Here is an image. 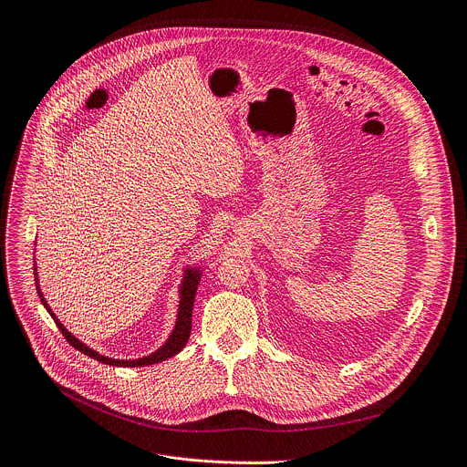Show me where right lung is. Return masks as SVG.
<instances>
[{
	"label": "right lung",
	"mask_w": 467,
	"mask_h": 467,
	"mask_svg": "<svg viewBox=\"0 0 467 467\" xmlns=\"http://www.w3.org/2000/svg\"><path fill=\"white\" fill-rule=\"evenodd\" d=\"M35 275H36V268H35ZM199 279H201V274L197 270H186V277H184V283L181 286V306H179V318H177V326L171 333V337L167 338V343L156 350L154 354L147 356V358H140V359H132V361H122V359H109L106 356H100L99 352L91 350L89 347H86L83 343H79L78 338L74 335H70L65 326L56 318V315L52 313L50 306L47 304V300L42 298L40 296V290H38V283H36V290H38V296H40V302L42 306H45L50 313V317L56 320L59 331L63 333V337L68 341V345H72L76 350H79L81 354H86L100 363H106V365H115V367H147V365H154V363H160L163 359H169L173 358L175 354H179L190 338V333H192V311H193V302H195V292H197V285H199Z\"/></svg>",
	"instance_id": "obj_1"
}]
</instances>
